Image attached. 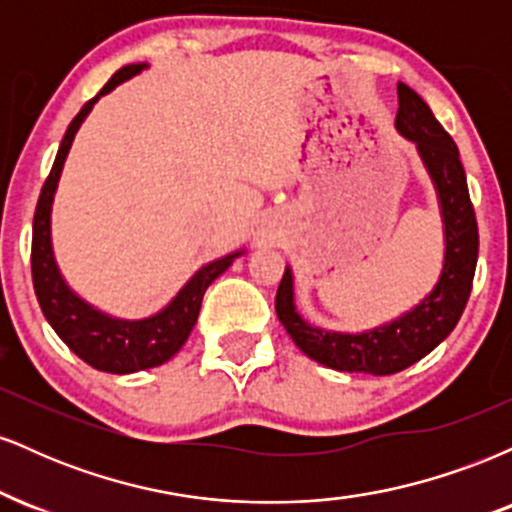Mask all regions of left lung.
I'll use <instances>...</instances> for the list:
<instances>
[{
	"label": "left lung",
	"mask_w": 512,
	"mask_h": 512,
	"mask_svg": "<svg viewBox=\"0 0 512 512\" xmlns=\"http://www.w3.org/2000/svg\"><path fill=\"white\" fill-rule=\"evenodd\" d=\"M397 96L395 127L402 137L416 144L436 187L443 216L445 257L433 291L397 320L356 334L322 330L298 315L291 267H286L276 291V315L298 349L322 366L346 373L392 375L431 354L455 330L472 293L477 269V216L469 199L460 151L414 88L397 84Z\"/></svg>",
	"instance_id": "left-lung-1"
}]
</instances>
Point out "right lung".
I'll use <instances>...</instances> for the list:
<instances>
[{
    "label": "right lung",
    "mask_w": 512,
    "mask_h": 512,
    "mask_svg": "<svg viewBox=\"0 0 512 512\" xmlns=\"http://www.w3.org/2000/svg\"><path fill=\"white\" fill-rule=\"evenodd\" d=\"M146 69V64H127L120 72L113 74V79L101 88L96 98H91L79 115L74 117L72 125L64 132V139L57 151L55 163L45 180L43 192L38 197V207L33 216V248H31V272H33V289L38 296L40 310L45 320L50 322L52 330L62 339L69 349L74 351L81 361L96 370L105 373L125 375L137 373V370L156 368L173 358L182 349V344L190 337L195 327L199 308H202L204 291L209 289L211 281L221 276L231 267L236 257L245 250L231 252V255L219 257V260L204 264L199 272L192 274V279L178 291V296L170 301L166 308L158 310L156 315L144 317V320H120L103 310L93 308L84 298L76 296L69 289V284L60 274V267L55 262L50 236V214L52 199H55L57 182H60L64 161H67L69 149H72L74 134L79 132L81 122L91 113V108L105 93L113 91L122 81L132 79Z\"/></svg>",
    "instance_id": "obj_1"
}]
</instances>
